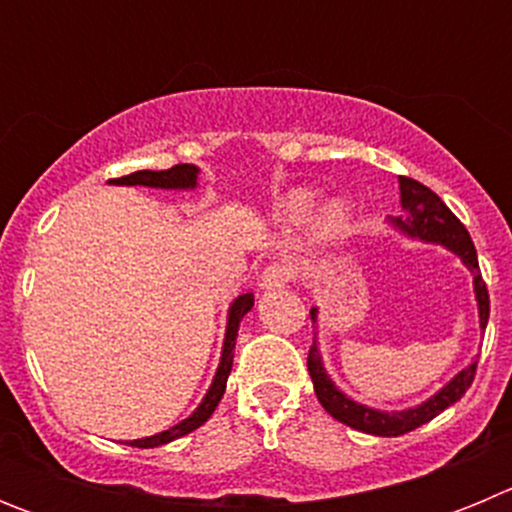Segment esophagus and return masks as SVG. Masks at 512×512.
<instances>
[{"mask_svg":"<svg viewBox=\"0 0 512 512\" xmlns=\"http://www.w3.org/2000/svg\"><path fill=\"white\" fill-rule=\"evenodd\" d=\"M289 279H292V269H289V266L271 264V266H266L264 274H261L259 287L261 289H279V287H284Z\"/></svg>","mask_w":512,"mask_h":512,"instance_id":"obj_1","label":"esophagus"}]
</instances>
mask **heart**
<instances>
[{
    "label": "heart",
    "mask_w": 512,
    "mask_h": 512,
    "mask_svg": "<svg viewBox=\"0 0 512 512\" xmlns=\"http://www.w3.org/2000/svg\"><path fill=\"white\" fill-rule=\"evenodd\" d=\"M315 202H318V194L310 192V189H295L289 192L287 197H282V202L277 205V220L287 228H297V225L307 223V217L315 210ZM351 205L341 197H333V200L325 202L318 210L315 220H312V233L318 235L323 243H336L341 241L343 235L348 233V225H351Z\"/></svg>",
    "instance_id": "obj_1"
}]
</instances>
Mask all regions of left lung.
<instances>
[{
    "label": "left lung",
    "mask_w": 512,
    "mask_h": 512,
    "mask_svg": "<svg viewBox=\"0 0 512 512\" xmlns=\"http://www.w3.org/2000/svg\"><path fill=\"white\" fill-rule=\"evenodd\" d=\"M400 207L402 215L390 217L387 223L395 230H400L402 235H408L413 241L433 243V246H443L446 251H451L454 256H459L461 264L467 266L469 274L474 277V300H477V315H479V328H487V320H490V295H487V287L482 282V274H479V261L477 251H474V243L469 238L467 228L459 223V217L443 205L441 197L436 192H431L428 187H423L415 179L408 176H400ZM312 323L318 325V307L310 310ZM474 369H477V359L472 364H467L461 372H456L449 382L443 384L441 390L433 392L428 400H423L420 405L405 410H379L369 408L364 402H356L354 397H348L346 392H341L336 387V382L330 379V374L325 372L323 356H320L318 348V333L312 338L310 354H307V372L312 377V387H315V395H318L320 405L325 408V413L333 415L341 423L351 425L361 433H372V436H402V433L415 431L423 423L436 418L438 413H443L446 408H451L456 400H461V395L469 390V384L474 379Z\"/></svg>",
    "instance_id": "obj_1"
}]
</instances>
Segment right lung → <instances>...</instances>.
Listing matches in <instances>:
<instances>
[{"mask_svg":"<svg viewBox=\"0 0 512 512\" xmlns=\"http://www.w3.org/2000/svg\"><path fill=\"white\" fill-rule=\"evenodd\" d=\"M197 176L200 169L194 164H176L166 171H135V174L120 176V179H112L110 184L117 187H151V189H176V192H192L197 189ZM253 307V295H238L228 307V323H225V341H223V354H220V364H217V372L212 377L210 390L205 392L202 402L194 408V413L189 418L179 420L176 425L166 428V431L156 433V436L135 438L130 441V446H138V449H156V446H164V443L174 441V438H182L187 433L197 431L202 423H207L212 413H215L217 402L223 400L225 384H228L230 369H233V348L235 338H238V328H241V320L248 310Z\"/></svg>","mask_w":512,"mask_h":512,"instance_id":"add662e5","label":"right lung"}]
</instances>
